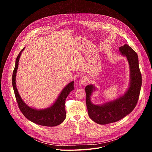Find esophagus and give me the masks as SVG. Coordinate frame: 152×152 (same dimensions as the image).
Here are the masks:
<instances>
[{
	"label": "esophagus",
	"mask_w": 152,
	"mask_h": 152,
	"mask_svg": "<svg viewBox=\"0 0 152 152\" xmlns=\"http://www.w3.org/2000/svg\"><path fill=\"white\" fill-rule=\"evenodd\" d=\"M88 81V77L85 76H83L82 77H81V78L80 79V82L82 85H85L86 83H87Z\"/></svg>",
	"instance_id": "esophagus-1"
}]
</instances>
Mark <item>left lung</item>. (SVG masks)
<instances>
[{
    "label": "left lung",
    "mask_w": 152,
    "mask_h": 152,
    "mask_svg": "<svg viewBox=\"0 0 152 152\" xmlns=\"http://www.w3.org/2000/svg\"><path fill=\"white\" fill-rule=\"evenodd\" d=\"M121 54L126 56L130 67L129 87L118 99L100 105L91 102V96L96 90L95 86L88 85L85 87L86 104L90 118L100 124L118 121L131 113L138 102L142 85L141 73L139 68L137 53L127 45L119 48Z\"/></svg>",
    "instance_id": "obj_1"
}]
</instances>
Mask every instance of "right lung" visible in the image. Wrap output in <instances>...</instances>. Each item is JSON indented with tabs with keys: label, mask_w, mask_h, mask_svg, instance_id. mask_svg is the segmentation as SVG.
Instances as JSON below:
<instances>
[{
	"label": "right lung",
	"mask_w": 152,
	"mask_h": 152,
	"mask_svg": "<svg viewBox=\"0 0 152 152\" xmlns=\"http://www.w3.org/2000/svg\"><path fill=\"white\" fill-rule=\"evenodd\" d=\"M25 48L20 51L15 61V66L12 73V83L15 96L20 110L24 116L31 121L43 126H56L62 123L66 117L65 110L66 99L70 93L74 90V81L67 84L57 98L55 103L50 107L44 110H36L28 106L21 98L17 89L15 77L18 69V61L21 52Z\"/></svg>",
	"instance_id": "1"
}]
</instances>
